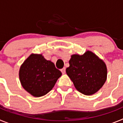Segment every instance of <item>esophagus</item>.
<instances>
[{
    "label": "esophagus",
    "mask_w": 123,
    "mask_h": 123,
    "mask_svg": "<svg viewBox=\"0 0 123 123\" xmlns=\"http://www.w3.org/2000/svg\"><path fill=\"white\" fill-rule=\"evenodd\" d=\"M61 71H62V74H65V72H66V68L64 67L63 68H62V69H61Z\"/></svg>",
    "instance_id": "1"
}]
</instances>
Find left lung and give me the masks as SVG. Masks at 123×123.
<instances>
[{"mask_svg": "<svg viewBox=\"0 0 123 123\" xmlns=\"http://www.w3.org/2000/svg\"><path fill=\"white\" fill-rule=\"evenodd\" d=\"M66 69L75 88L86 95L98 92L107 78L105 63L94 53L87 50L83 55L73 54Z\"/></svg>", "mask_w": 123, "mask_h": 123, "instance_id": "8db88e82", "label": "left lung"}]
</instances>
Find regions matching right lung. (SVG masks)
Listing matches in <instances>:
<instances>
[{"instance_id":"1","label":"right lung","mask_w":123,"mask_h":123,"mask_svg":"<svg viewBox=\"0 0 123 123\" xmlns=\"http://www.w3.org/2000/svg\"><path fill=\"white\" fill-rule=\"evenodd\" d=\"M53 62L42 54H31L24 61L19 70V78L24 89L35 97L45 95L62 76Z\"/></svg>"}]
</instances>
